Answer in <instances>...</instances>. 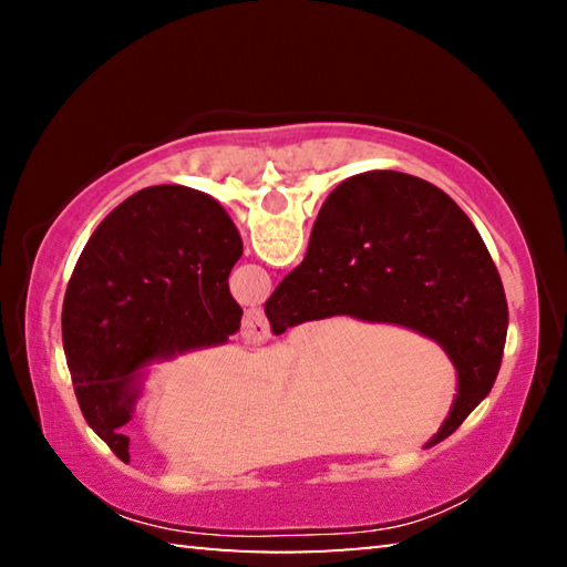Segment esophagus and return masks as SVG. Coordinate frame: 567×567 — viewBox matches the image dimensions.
Instances as JSON below:
<instances>
[{"label": "esophagus", "mask_w": 567, "mask_h": 567, "mask_svg": "<svg viewBox=\"0 0 567 567\" xmlns=\"http://www.w3.org/2000/svg\"><path fill=\"white\" fill-rule=\"evenodd\" d=\"M239 334H243L245 344H262L267 338H270V322H267L260 307H252V310L245 312L243 330H239Z\"/></svg>", "instance_id": "34e87169"}]
</instances>
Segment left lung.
<instances>
[{"mask_svg": "<svg viewBox=\"0 0 567 567\" xmlns=\"http://www.w3.org/2000/svg\"><path fill=\"white\" fill-rule=\"evenodd\" d=\"M243 239L205 192L157 185L102 219L74 265L62 305V342L87 425L122 463L152 364L217 348L243 310L227 277Z\"/></svg>", "mask_w": 567, "mask_h": 567, "instance_id": "1", "label": "left lung"}]
</instances>
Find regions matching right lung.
Returning <instances> with one entry per match:
<instances>
[{"instance_id":"add662e5","label":"right lung","mask_w":567,"mask_h":567,"mask_svg":"<svg viewBox=\"0 0 567 567\" xmlns=\"http://www.w3.org/2000/svg\"><path fill=\"white\" fill-rule=\"evenodd\" d=\"M275 334L350 315L415 330L447 352L457 395L437 435H453L497 378L507 302L491 252L443 189L405 172L344 179L315 219L305 260L265 302Z\"/></svg>"}]
</instances>
